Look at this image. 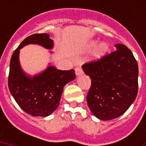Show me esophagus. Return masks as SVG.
<instances>
[{"mask_svg": "<svg viewBox=\"0 0 146 146\" xmlns=\"http://www.w3.org/2000/svg\"><path fill=\"white\" fill-rule=\"evenodd\" d=\"M75 73L76 76H80L83 73V70L81 68V66H77V67H76Z\"/></svg>", "mask_w": 146, "mask_h": 146, "instance_id": "esophagus-1", "label": "esophagus"}]
</instances>
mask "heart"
Wrapping results in <instances>:
<instances>
[{"label":"heart","instance_id":"obj_1","mask_svg":"<svg viewBox=\"0 0 146 146\" xmlns=\"http://www.w3.org/2000/svg\"><path fill=\"white\" fill-rule=\"evenodd\" d=\"M97 44V41L96 40H90L86 43L85 45V50L87 51L91 50L92 49L94 48ZM108 45L106 43H100V45L96 47L95 51L93 52V57L95 60L100 59L103 57V56L105 55L108 50Z\"/></svg>","mask_w":146,"mask_h":146}]
</instances>
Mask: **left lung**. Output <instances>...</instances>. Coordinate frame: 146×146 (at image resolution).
Returning a JSON list of instances; mask_svg holds the SVG:
<instances>
[{
    "mask_svg": "<svg viewBox=\"0 0 146 146\" xmlns=\"http://www.w3.org/2000/svg\"><path fill=\"white\" fill-rule=\"evenodd\" d=\"M115 46V51L82 66L91 79L88 106L96 117L105 121L122 115L138 93L137 61L127 46Z\"/></svg>",
    "mask_w": 146,
    "mask_h": 146,
    "instance_id": "8db88e82",
    "label": "left lung"
}]
</instances>
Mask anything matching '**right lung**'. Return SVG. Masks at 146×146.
Segmentation results:
<instances>
[{"label":"right lung","mask_w":146,"mask_h":146,"mask_svg":"<svg viewBox=\"0 0 146 146\" xmlns=\"http://www.w3.org/2000/svg\"><path fill=\"white\" fill-rule=\"evenodd\" d=\"M28 44H38L48 50L53 47V40L47 33H35L24 39L11 56L9 90L25 113L33 116L46 117L57 108L63 87L75 79V71L60 70L49 66L37 75H27L20 65L19 53L22 47Z\"/></svg>","instance_id":"right-lung-1"}]
</instances>
